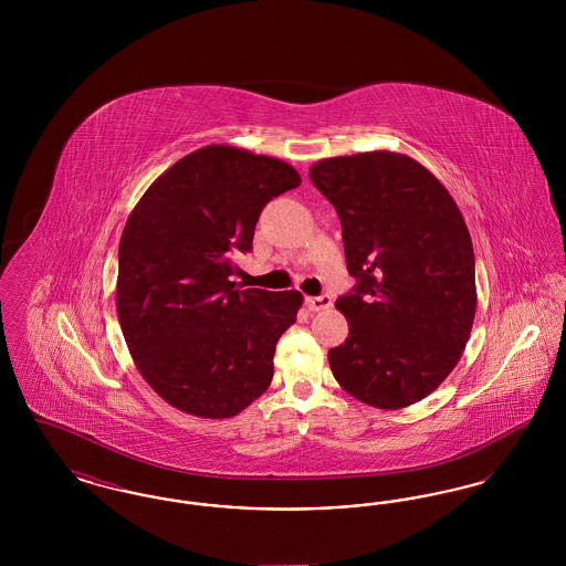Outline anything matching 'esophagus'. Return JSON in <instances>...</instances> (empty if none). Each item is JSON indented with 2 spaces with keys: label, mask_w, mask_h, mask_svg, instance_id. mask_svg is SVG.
<instances>
[{
  "label": "esophagus",
  "mask_w": 566,
  "mask_h": 566,
  "mask_svg": "<svg viewBox=\"0 0 566 566\" xmlns=\"http://www.w3.org/2000/svg\"><path fill=\"white\" fill-rule=\"evenodd\" d=\"M305 303H307V307H310L312 312H323V310H328V307L333 305V298L328 295L307 296Z\"/></svg>",
  "instance_id": "obj_1"
}]
</instances>
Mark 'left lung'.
<instances>
[{
    "label": "left lung",
    "instance_id": "left-lung-1",
    "mask_svg": "<svg viewBox=\"0 0 566 566\" xmlns=\"http://www.w3.org/2000/svg\"><path fill=\"white\" fill-rule=\"evenodd\" d=\"M310 178L337 210L356 277L335 303L350 333L328 350L331 371L377 409L418 403L457 367L478 307L457 201L424 165L390 150L323 159Z\"/></svg>",
    "mask_w": 566,
    "mask_h": 566
}]
</instances>
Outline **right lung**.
<instances>
[{
	"mask_svg": "<svg viewBox=\"0 0 566 566\" xmlns=\"http://www.w3.org/2000/svg\"><path fill=\"white\" fill-rule=\"evenodd\" d=\"M298 185L289 163L212 144L163 171L127 218L116 312L137 371L171 407L222 420L270 388L303 295L238 291L229 277L265 203Z\"/></svg>",
	"mask_w": 566,
	"mask_h": 566,
	"instance_id": "right-lung-1",
	"label": "right lung"
}]
</instances>
